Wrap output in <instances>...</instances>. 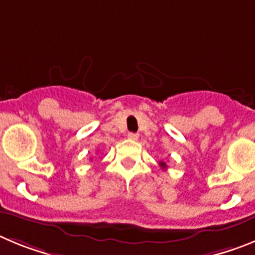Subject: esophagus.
<instances>
[{
    "label": "esophagus",
    "instance_id": "esophagus-1",
    "mask_svg": "<svg viewBox=\"0 0 255 255\" xmlns=\"http://www.w3.org/2000/svg\"><path fill=\"white\" fill-rule=\"evenodd\" d=\"M127 137L129 139H133V141H136V139H138V133H132V132H129L127 134Z\"/></svg>",
    "mask_w": 255,
    "mask_h": 255
}]
</instances>
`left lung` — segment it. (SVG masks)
<instances>
[{"mask_svg": "<svg viewBox=\"0 0 255 255\" xmlns=\"http://www.w3.org/2000/svg\"><path fill=\"white\" fill-rule=\"evenodd\" d=\"M160 166H161L162 167V169H166V164H165V162L164 161H160Z\"/></svg>", "mask_w": 255, "mask_h": 255, "instance_id": "8db88e82", "label": "left lung"}]
</instances>
